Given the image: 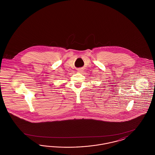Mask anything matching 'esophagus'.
Listing matches in <instances>:
<instances>
[{
	"label": "esophagus",
	"instance_id": "1",
	"mask_svg": "<svg viewBox=\"0 0 155 155\" xmlns=\"http://www.w3.org/2000/svg\"><path fill=\"white\" fill-rule=\"evenodd\" d=\"M78 71L79 73H81V72H82V70H78Z\"/></svg>",
	"mask_w": 155,
	"mask_h": 155
}]
</instances>
